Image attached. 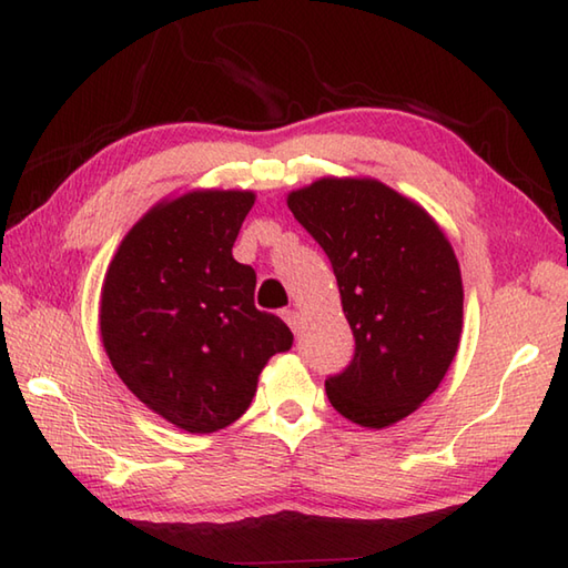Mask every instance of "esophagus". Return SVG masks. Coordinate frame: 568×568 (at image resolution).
Segmentation results:
<instances>
[{"label": "esophagus", "mask_w": 568, "mask_h": 568, "mask_svg": "<svg viewBox=\"0 0 568 568\" xmlns=\"http://www.w3.org/2000/svg\"><path fill=\"white\" fill-rule=\"evenodd\" d=\"M283 320L287 322V327H291L293 332L300 329V312H297V310H293V307L283 310Z\"/></svg>", "instance_id": "34e87169"}]
</instances>
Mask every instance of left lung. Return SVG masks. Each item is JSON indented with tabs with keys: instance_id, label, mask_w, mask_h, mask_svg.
<instances>
[{
	"instance_id": "1",
	"label": "left lung",
	"mask_w": 568,
	"mask_h": 568,
	"mask_svg": "<svg viewBox=\"0 0 568 568\" xmlns=\"http://www.w3.org/2000/svg\"><path fill=\"white\" fill-rule=\"evenodd\" d=\"M287 207L327 253L356 352L327 378L336 413L361 427L400 422L439 388L464 324L449 239L417 202L373 178H320Z\"/></svg>"
}]
</instances>
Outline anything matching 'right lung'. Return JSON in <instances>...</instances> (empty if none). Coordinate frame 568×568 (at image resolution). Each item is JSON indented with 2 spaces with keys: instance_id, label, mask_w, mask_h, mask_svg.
<instances>
[{
  "instance_id": "right-lung-1",
  "label": "right lung",
  "mask_w": 568,
  "mask_h": 568,
  "mask_svg": "<svg viewBox=\"0 0 568 568\" xmlns=\"http://www.w3.org/2000/svg\"><path fill=\"white\" fill-rule=\"evenodd\" d=\"M251 190H190L129 229L106 268L100 334L116 376L190 434L246 413L287 324L253 305L256 273L232 256Z\"/></svg>"
}]
</instances>
